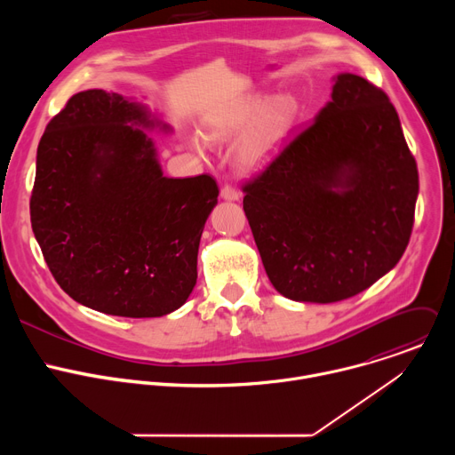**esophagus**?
Here are the masks:
<instances>
[{
    "label": "esophagus",
    "instance_id": "esophagus-1",
    "mask_svg": "<svg viewBox=\"0 0 455 455\" xmlns=\"http://www.w3.org/2000/svg\"><path fill=\"white\" fill-rule=\"evenodd\" d=\"M221 198L227 202H237L239 200V192L232 185H225L221 188Z\"/></svg>",
    "mask_w": 455,
    "mask_h": 455
}]
</instances>
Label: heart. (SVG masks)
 Returning <instances> with one entry per match:
<instances>
[{"mask_svg":"<svg viewBox=\"0 0 455 455\" xmlns=\"http://www.w3.org/2000/svg\"><path fill=\"white\" fill-rule=\"evenodd\" d=\"M299 104L293 97L286 95L274 100L270 95H250L211 115L204 124V132L212 142H227L250 131L237 142L234 158L241 169L255 171L272 158L293 125ZM190 148L202 151L204 140L190 139Z\"/></svg>","mask_w":455,"mask_h":455,"instance_id":"1","label":"heart"}]
</instances>
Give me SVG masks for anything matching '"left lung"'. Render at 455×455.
Masks as SVG:
<instances>
[{
	"instance_id": "left-lung-1",
	"label": "left lung",
	"mask_w": 455,
	"mask_h": 455,
	"mask_svg": "<svg viewBox=\"0 0 455 455\" xmlns=\"http://www.w3.org/2000/svg\"><path fill=\"white\" fill-rule=\"evenodd\" d=\"M331 100L251 181L243 209L274 288L297 302L349 299L402 259L419 190L388 97L339 74Z\"/></svg>"
}]
</instances>
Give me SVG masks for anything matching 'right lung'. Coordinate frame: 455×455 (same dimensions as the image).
I'll return each instance as SVG.
<instances>
[{
    "label": "right lung",
    "instance_id": "right-lung-1",
    "mask_svg": "<svg viewBox=\"0 0 455 455\" xmlns=\"http://www.w3.org/2000/svg\"><path fill=\"white\" fill-rule=\"evenodd\" d=\"M146 129L171 133L133 99L74 95L41 137L30 198L32 230L57 284L86 307L129 318L185 304L220 194L209 174L164 176Z\"/></svg>",
    "mask_w": 455,
    "mask_h": 455
}]
</instances>
